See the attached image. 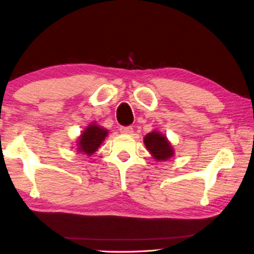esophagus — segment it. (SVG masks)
<instances>
[{"instance_id": "34e87169", "label": "esophagus", "mask_w": 254, "mask_h": 254, "mask_svg": "<svg viewBox=\"0 0 254 254\" xmlns=\"http://www.w3.org/2000/svg\"><path fill=\"white\" fill-rule=\"evenodd\" d=\"M121 132L124 133V135H130V133L133 132V129L131 127H121Z\"/></svg>"}]
</instances>
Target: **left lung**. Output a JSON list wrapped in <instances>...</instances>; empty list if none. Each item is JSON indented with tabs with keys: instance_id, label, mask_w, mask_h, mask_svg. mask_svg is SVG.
<instances>
[{
	"instance_id": "obj_1",
	"label": "left lung",
	"mask_w": 254,
	"mask_h": 254,
	"mask_svg": "<svg viewBox=\"0 0 254 254\" xmlns=\"http://www.w3.org/2000/svg\"><path fill=\"white\" fill-rule=\"evenodd\" d=\"M144 145L156 161H167L174 156V149L164 133L153 130L143 138Z\"/></svg>"
}]
</instances>
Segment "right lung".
Returning <instances> with one entry per match:
<instances>
[{"instance_id": "obj_1", "label": "right lung", "mask_w": 254, "mask_h": 254, "mask_svg": "<svg viewBox=\"0 0 254 254\" xmlns=\"http://www.w3.org/2000/svg\"><path fill=\"white\" fill-rule=\"evenodd\" d=\"M107 135H109V130L98 125L95 122H92L88 124V127H84L81 135L77 137V153L87 156L93 155L99 149Z\"/></svg>"}]
</instances>
